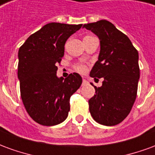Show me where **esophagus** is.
Masks as SVG:
<instances>
[{
	"label": "esophagus",
	"instance_id": "obj_1",
	"mask_svg": "<svg viewBox=\"0 0 155 155\" xmlns=\"http://www.w3.org/2000/svg\"><path fill=\"white\" fill-rule=\"evenodd\" d=\"M89 84V82H88L86 80L83 79V81H82V86H85V85H88Z\"/></svg>",
	"mask_w": 155,
	"mask_h": 155
}]
</instances>
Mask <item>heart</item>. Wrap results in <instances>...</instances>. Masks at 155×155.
I'll use <instances>...</instances> for the list:
<instances>
[{"label": "heart", "mask_w": 155, "mask_h": 155, "mask_svg": "<svg viewBox=\"0 0 155 155\" xmlns=\"http://www.w3.org/2000/svg\"><path fill=\"white\" fill-rule=\"evenodd\" d=\"M94 38L93 36H91V35H86V36H84V39H83V41H90L91 39ZM74 70L79 72V73H81V74H84L87 71V67H86V65L84 64H76L74 66Z\"/></svg>", "instance_id": "obj_1"}]
</instances>
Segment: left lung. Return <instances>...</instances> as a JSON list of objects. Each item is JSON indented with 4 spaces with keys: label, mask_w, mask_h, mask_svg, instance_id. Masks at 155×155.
I'll list each match as a JSON object with an SVG mask.
<instances>
[{
    "label": "left lung",
    "mask_w": 155,
    "mask_h": 155,
    "mask_svg": "<svg viewBox=\"0 0 155 155\" xmlns=\"http://www.w3.org/2000/svg\"><path fill=\"white\" fill-rule=\"evenodd\" d=\"M84 27L101 40L99 59L90 75L104 78L101 87L94 86L96 94L89 100L90 112L99 124L116 125L128 116L136 99L139 53L129 37L111 22L101 20Z\"/></svg>",
    "instance_id": "8db88e82"
}]
</instances>
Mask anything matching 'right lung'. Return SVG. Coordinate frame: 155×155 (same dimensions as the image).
Segmentation results:
<instances>
[{
    "label": "right lung",
    "mask_w": 155,
    "mask_h": 155,
    "mask_svg": "<svg viewBox=\"0 0 155 155\" xmlns=\"http://www.w3.org/2000/svg\"><path fill=\"white\" fill-rule=\"evenodd\" d=\"M81 26L51 22L30 35L19 49L22 102L32 120L41 125L62 123L70 111V98L81 85L82 78L77 73L64 80L56 75L65 42Z\"/></svg>",
    "instance_id": "1"
}]
</instances>
